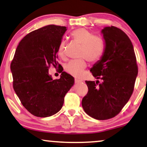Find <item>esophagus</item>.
I'll use <instances>...</instances> for the list:
<instances>
[{
	"label": "esophagus",
	"mask_w": 147,
	"mask_h": 147,
	"mask_svg": "<svg viewBox=\"0 0 147 147\" xmlns=\"http://www.w3.org/2000/svg\"><path fill=\"white\" fill-rule=\"evenodd\" d=\"M82 82V80H79V79H76V78H75V80H74V82H75V83H79V82Z\"/></svg>",
	"instance_id": "esophagus-1"
}]
</instances>
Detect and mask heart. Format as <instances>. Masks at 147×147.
Here are the masks:
<instances>
[{
  "label": "heart",
  "mask_w": 147,
  "mask_h": 147,
  "mask_svg": "<svg viewBox=\"0 0 147 147\" xmlns=\"http://www.w3.org/2000/svg\"><path fill=\"white\" fill-rule=\"evenodd\" d=\"M71 36L74 41L82 45L79 56L83 58L78 61L69 62L65 66V71L75 77H80L87 66L84 58L92 63L98 61L105 52V41L101 37L94 36L91 32L84 28H79L73 30ZM58 55L61 58L65 57V40L60 43Z\"/></svg>",
  "instance_id": "heart-1"
}]
</instances>
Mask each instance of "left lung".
Here are the masks:
<instances>
[{"mask_svg":"<svg viewBox=\"0 0 147 147\" xmlns=\"http://www.w3.org/2000/svg\"><path fill=\"white\" fill-rule=\"evenodd\" d=\"M105 49L91 72L96 79L87 81L88 90L82 100L84 112L97 120H107L121 112L133 92L138 67L133 46L120 28L107 26L102 30Z\"/></svg>","mask_w":147,"mask_h":147,"instance_id":"obj_1","label":"left lung"}]
</instances>
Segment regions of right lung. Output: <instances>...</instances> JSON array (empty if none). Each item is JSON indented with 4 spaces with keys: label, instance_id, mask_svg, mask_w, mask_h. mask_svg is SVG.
<instances>
[{
    "label": "right lung",
    "instance_id": "add662e5",
    "mask_svg": "<svg viewBox=\"0 0 147 147\" xmlns=\"http://www.w3.org/2000/svg\"><path fill=\"white\" fill-rule=\"evenodd\" d=\"M66 26H45L26 34L20 40L11 64L13 88L22 105L38 117H51L63 107L65 96L74 83L65 72L59 79L49 75L56 61Z\"/></svg>",
    "mask_w": 147,
    "mask_h": 147
}]
</instances>
